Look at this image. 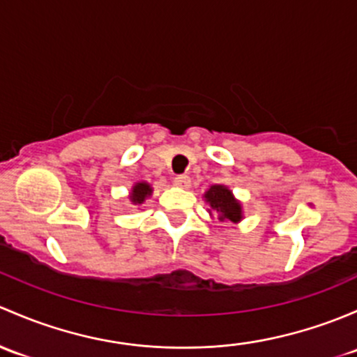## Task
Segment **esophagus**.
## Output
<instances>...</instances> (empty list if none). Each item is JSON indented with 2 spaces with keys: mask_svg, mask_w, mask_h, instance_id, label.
<instances>
[{
  "mask_svg": "<svg viewBox=\"0 0 357 357\" xmlns=\"http://www.w3.org/2000/svg\"><path fill=\"white\" fill-rule=\"evenodd\" d=\"M174 183H175V185L182 187V189H189V187H190V178L187 177V175H177V177L174 178Z\"/></svg>",
  "mask_w": 357,
  "mask_h": 357,
  "instance_id": "1",
  "label": "esophagus"
}]
</instances>
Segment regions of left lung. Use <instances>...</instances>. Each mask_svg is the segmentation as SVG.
Here are the masks:
<instances>
[{"instance_id":"left-lung-1","label":"left lung","mask_w":357,"mask_h":357,"mask_svg":"<svg viewBox=\"0 0 357 357\" xmlns=\"http://www.w3.org/2000/svg\"><path fill=\"white\" fill-rule=\"evenodd\" d=\"M204 197L209 203V206L213 208V211L216 213L220 222L230 220V222L235 223L242 218L241 204L234 199L232 192H230L225 185L209 187V190L204 194Z\"/></svg>"}]
</instances>
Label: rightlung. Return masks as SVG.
<instances>
[{
  "instance_id": "add662e5",
  "label": "right lung",
  "mask_w": 357,
  "mask_h": 357,
  "mask_svg": "<svg viewBox=\"0 0 357 357\" xmlns=\"http://www.w3.org/2000/svg\"><path fill=\"white\" fill-rule=\"evenodd\" d=\"M151 192H153V190H151V187L148 185V183H144V182L135 183L134 190H132V196H130L132 203H134V204H141L142 201H144L146 197H148Z\"/></svg>"
}]
</instances>
